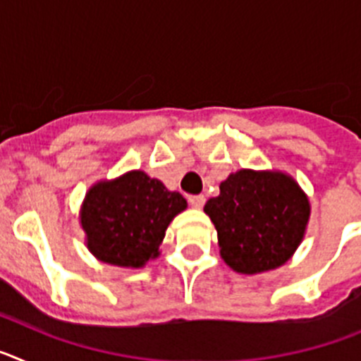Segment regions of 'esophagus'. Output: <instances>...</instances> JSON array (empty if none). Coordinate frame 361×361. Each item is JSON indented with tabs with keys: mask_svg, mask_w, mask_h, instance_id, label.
I'll return each mask as SVG.
<instances>
[{
	"mask_svg": "<svg viewBox=\"0 0 361 361\" xmlns=\"http://www.w3.org/2000/svg\"><path fill=\"white\" fill-rule=\"evenodd\" d=\"M188 200H190V204L193 206V208H202L204 202H206V197H204V195H190V197H188Z\"/></svg>",
	"mask_w": 361,
	"mask_h": 361,
	"instance_id": "obj_1",
	"label": "esophagus"
}]
</instances>
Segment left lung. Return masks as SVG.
I'll return each instance as SVG.
<instances>
[{
    "mask_svg": "<svg viewBox=\"0 0 361 361\" xmlns=\"http://www.w3.org/2000/svg\"><path fill=\"white\" fill-rule=\"evenodd\" d=\"M309 200L289 175L240 170L220 183L204 212L216 228L220 257L255 275L286 264L304 238Z\"/></svg>",
    "mask_w": 361,
    "mask_h": 361,
    "instance_id": "8db88e82",
    "label": "left lung"
}]
</instances>
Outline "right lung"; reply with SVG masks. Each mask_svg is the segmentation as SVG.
Here are the masks:
<instances>
[{"mask_svg": "<svg viewBox=\"0 0 361 361\" xmlns=\"http://www.w3.org/2000/svg\"><path fill=\"white\" fill-rule=\"evenodd\" d=\"M186 199L166 190L145 171H130L111 183H99L86 193L81 226L88 250L106 264L142 267L159 255L166 229Z\"/></svg>", "mask_w": 361, "mask_h": 361, "instance_id": "1", "label": "right lung"}]
</instances>
